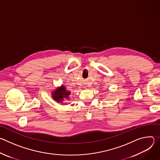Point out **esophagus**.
I'll list each match as a JSON object with an SVG mask.
<instances>
[{
    "instance_id": "34e87169",
    "label": "esophagus",
    "mask_w": 160,
    "mask_h": 160,
    "mask_svg": "<svg viewBox=\"0 0 160 160\" xmlns=\"http://www.w3.org/2000/svg\"><path fill=\"white\" fill-rule=\"evenodd\" d=\"M83 87H85V88H86V87H88V86H87V85H84V86H83Z\"/></svg>"
}]
</instances>
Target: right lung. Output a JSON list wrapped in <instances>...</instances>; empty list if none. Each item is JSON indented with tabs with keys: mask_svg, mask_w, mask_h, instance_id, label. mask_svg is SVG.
Instances as JSON below:
<instances>
[{
	"mask_svg": "<svg viewBox=\"0 0 160 160\" xmlns=\"http://www.w3.org/2000/svg\"><path fill=\"white\" fill-rule=\"evenodd\" d=\"M71 92L69 91H67L64 86H61L60 88H57L54 92L52 93L53 99L58 102H62L64 98L69 99V96Z\"/></svg>",
	"mask_w": 160,
	"mask_h": 160,
	"instance_id": "obj_1",
	"label": "right lung"
}]
</instances>
